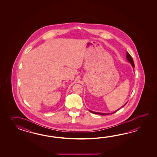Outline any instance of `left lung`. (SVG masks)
Segmentation results:
<instances>
[{"instance_id": "8db88e82", "label": "left lung", "mask_w": 157, "mask_h": 157, "mask_svg": "<svg viewBox=\"0 0 157 157\" xmlns=\"http://www.w3.org/2000/svg\"><path fill=\"white\" fill-rule=\"evenodd\" d=\"M126 58H127V60H128V62H130V63L131 64V65L132 66V67H133V68H134V67H135V64H134V62H133V59H132V57L131 56L130 54L128 53V52H127ZM127 103L125 104L124 105H124H126V104H127ZM124 106H122V107H121V108H122V107H124ZM119 109H118V110H116V111H115V112H113V113H98V112H93V111H91V110H89V111H90L91 113H92L97 114H101V115H103V116H105V115H108V114H110L114 113H116V112L117 111H118V110H119Z\"/></svg>"}]
</instances>
